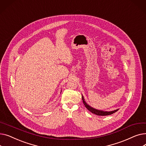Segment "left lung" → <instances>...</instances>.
Instances as JSON below:
<instances>
[{"mask_svg":"<svg viewBox=\"0 0 146 146\" xmlns=\"http://www.w3.org/2000/svg\"><path fill=\"white\" fill-rule=\"evenodd\" d=\"M82 100H83V102L85 105L86 108L89 111H90L92 113H93L94 114L97 115H101V116H106V115H111L115 112H116L118 110H114L112 111H110V112H107V111H100V110H97L96 109H94L93 108H92L91 106H90L89 105H88L86 102L84 100V98L82 96Z\"/></svg>","mask_w":146,"mask_h":146,"instance_id":"left-lung-1","label":"left lung"}]
</instances>
